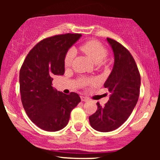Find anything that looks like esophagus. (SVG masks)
Masks as SVG:
<instances>
[{
	"label": "esophagus",
	"mask_w": 160,
	"mask_h": 160,
	"mask_svg": "<svg viewBox=\"0 0 160 160\" xmlns=\"http://www.w3.org/2000/svg\"><path fill=\"white\" fill-rule=\"evenodd\" d=\"M81 100L83 102H87L89 100V98L87 97H84V96H81Z\"/></svg>",
	"instance_id": "34e87169"
}]
</instances>
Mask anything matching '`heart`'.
Segmentation results:
<instances>
[{"mask_svg": "<svg viewBox=\"0 0 160 160\" xmlns=\"http://www.w3.org/2000/svg\"><path fill=\"white\" fill-rule=\"evenodd\" d=\"M81 49L93 61L95 64L101 63L106 58L108 52L101 43L96 41H89L82 46ZM74 49H70L65 54L64 63L66 67L71 65L73 59L75 56Z\"/></svg>", "mask_w": 160, "mask_h": 160, "instance_id": "1", "label": "heart"}]
</instances>
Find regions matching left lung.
<instances>
[{"label":"left lung","mask_w":160,"mask_h":160,"mask_svg":"<svg viewBox=\"0 0 160 160\" xmlns=\"http://www.w3.org/2000/svg\"><path fill=\"white\" fill-rule=\"evenodd\" d=\"M114 55L111 73L104 84L111 95L108 101L89 117L93 129L111 132L119 128L130 117L136 106L140 94L141 76L130 52L115 40L107 38Z\"/></svg>","instance_id":"1"}]
</instances>
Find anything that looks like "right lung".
Instances as JSON below:
<instances>
[{"label":"right lung","instance_id":"obj_1","mask_svg":"<svg viewBox=\"0 0 160 160\" xmlns=\"http://www.w3.org/2000/svg\"><path fill=\"white\" fill-rule=\"evenodd\" d=\"M81 36L68 33L43 39L30 50L21 67L22 106L30 119L43 130L64 128L71 111L81 101L77 93L65 95L52 87V77L64 74L65 54Z\"/></svg>","mask_w":160,"mask_h":160}]
</instances>
